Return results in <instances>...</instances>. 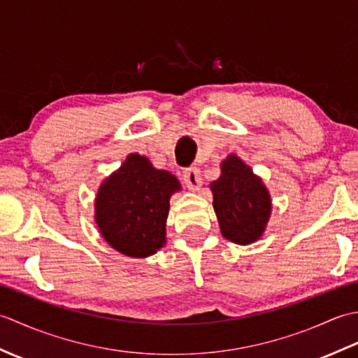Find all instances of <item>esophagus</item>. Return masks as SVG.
I'll list each match as a JSON object with an SVG mask.
<instances>
[{"label":"esophagus","mask_w":358,"mask_h":358,"mask_svg":"<svg viewBox=\"0 0 358 358\" xmlns=\"http://www.w3.org/2000/svg\"><path fill=\"white\" fill-rule=\"evenodd\" d=\"M181 177H183V181L191 191H199L201 186V177L200 171L196 169V167H187V169H183Z\"/></svg>","instance_id":"1"}]
</instances>
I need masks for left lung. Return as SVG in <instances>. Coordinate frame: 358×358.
Instances as JSON below:
<instances>
[{"label":"left lung","mask_w":358,"mask_h":358,"mask_svg":"<svg viewBox=\"0 0 358 358\" xmlns=\"http://www.w3.org/2000/svg\"><path fill=\"white\" fill-rule=\"evenodd\" d=\"M210 189L224 238L249 245L262 237L271 215V196L249 166L229 155L222 163V177Z\"/></svg>","instance_id":"left-lung-1"}]
</instances>
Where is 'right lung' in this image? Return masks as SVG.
Listing matches in <instances>:
<instances>
[{
    "label": "right lung",
    "mask_w": 358,
    "mask_h": 358,
    "mask_svg": "<svg viewBox=\"0 0 358 358\" xmlns=\"http://www.w3.org/2000/svg\"><path fill=\"white\" fill-rule=\"evenodd\" d=\"M177 191L172 173L154 169L146 157L129 155L96 195L95 220L104 240L129 257L155 254L166 241L169 199Z\"/></svg>",
    "instance_id": "1"
}]
</instances>
